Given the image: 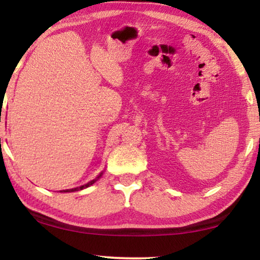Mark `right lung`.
I'll list each match as a JSON object with an SVG mask.
<instances>
[{
	"mask_svg": "<svg viewBox=\"0 0 260 260\" xmlns=\"http://www.w3.org/2000/svg\"><path fill=\"white\" fill-rule=\"evenodd\" d=\"M101 175H102V172L100 174L98 175L96 178L95 179H93V180H90L89 182H87V184H85V185H82V186H80V187H76V188H71V189H63V192H75V191H80V189H83V188H87V187H89V186H92L94 182H96L99 179L101 178Z\"/></svg>",
	"mask_w": 260,
	"mask_h": 260,
	"instance_id": "add662e5",
	"label": "right lung"
}]
</instances>
